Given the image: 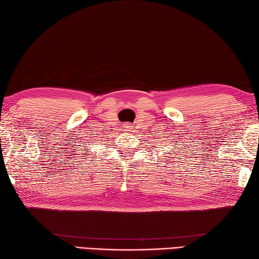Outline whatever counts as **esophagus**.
Listing matches in <instances>:
<instances>
[{
    "label": "esophagus",
    "instance_id": "esophagus-1",
    "mask_svg": "<svg viewBox=\"0 0 259 259\" xmlns=\"http://www.w3.org/2000/svg\"><path fill=\"white\" fill-rule=\"evenodd\" d=\"M122 127H124V130L127 131V132H132V130H133L132 125H131V124H125Z\"/></svg>",
    "mask_w": 259,
    "mask_h": 259
}]
</instances>
